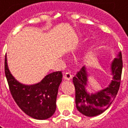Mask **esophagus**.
I'll use <instances>...</instances> for the list:
<instances>
[{
  "mask_svg": "<svg viewBox=\"0 0 128 128\" xmlns=\"http://www.w3.org/2000/svg\"><path fill=\"white\" fill-rule=\"evenodd\" d=\"M72 78V75L70 72H66L64 75V79L65 80H70Z\"/></svg>",
  "mask_w": 128,
  "mask_h": 128,
  "instance_id": "34e87169",
  "label": "esophagus"
}]
</instances>
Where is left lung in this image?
I'll return each instance as SVG.
<instances>
[{"mask_svg": "<svg viewBox=\"0 0 128 128\" xmlns=\"http://www.w3.org/2000/svg\"><path fill=\"white\" fill-rule=\"evenodd\" d=\"M122 70V58L121 52L119 53L111 64L113 76L109 86L95 94L87 92L88 74L85 66L78 72L73 78L75 88V104L78 110L87 116H95L101 114L108 109L115 98L120 86Z\"/></svg>", "mask_w": 128, "mask_h": 128, "instance_id": "obj_1", "label": "left lung"}]
</instances>
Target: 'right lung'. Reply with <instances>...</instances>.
Instances as JSON below:
<instances>
[{
	"instance_id": "obj_1",
	"label": "right lung",
	"mask_w": 128,
	"mask_h": 128,
	"mask_svg": "<svg viewBox=\"0 0 128 128\" xmlns=\"http://www.w3.org/2000/svg\"><path fill=\"white\" fill-rule=\"evenodd\" d=\"M5 74L13 98L28 116L36 120H46L54 114L58 86L62 80V72L48 74L37 84L24 85L11 74L6 56Z\"/></svg>"
}]
</instances>
